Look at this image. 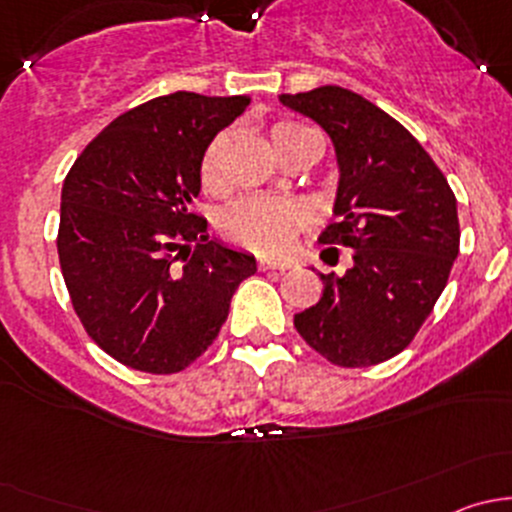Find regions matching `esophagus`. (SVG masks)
Instances as JSON below:
<instances>
[{
    "label": "esophagus",
    "mask_w": 512,
    "mask_h": 512,
    "mask_svg": "<svg viewBox=\"0 0 512 512\" xmlns=\"http://www.w3.org/2000/svg\"><path fill=\"white\" fill-rule=\"evenodd\" d=\"M257 267H260L262 272H265V270L285 272V270H289V267H292V262H289V260H272V257H260V260H257Z\"/></svg>",
    "instance_id": "1"
}]
</instances>
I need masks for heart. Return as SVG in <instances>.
<instances>
[{
  "label": "heart",
  "instance_id": "obj_1",
  "mask_svg": "<svg viewBox=\"0 0 512 512\" xmlns=\"http://www.w3.org/2000/svg\"><path fill=\"white\" fill-rule=\"evenodd\" d=\"M309 136H317L309 126L299 121H275L270 126L272 146L280 156H285L292 146ZM218 153L220 138H215L205 148L200 160V178L203 185L213 188L218 180ZM304 225V210L292 200H272V198H240L230 203L220 215V232L227 242L245 250L255 252H280L285 250L299 227Z\"/></svg>",
  "mask_w": 512,
  "mask_h": 512
}]
</instances>
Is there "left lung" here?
Instances as JSON below:
<instances>
[{"mask_svg": "<svg viewBox=\"0 0 512 512\" xmlns=\"http://www.w3.org/2000/svg\"><path fill=\"white\" fill-rule=\"evenodd\" d=\"M280 101L332 138L337 220L319 240L352 247L344 275L319 272L322 299L294 327L332 364H381L414 342L446 287L461 245L456 195L421 143L364 96L319 86Z\"/></svg>", "mask_w": 512, "mask_h": 512, "instance_id": "obj_1", "label": "left lung"}]
</instances>
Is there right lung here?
Instances as JSON below:
<instances>
[{
  "mask_svg": "<svg viewBox=\"0 0 512 512\" xmlns=\"http://www.w3.org/2000/svg\"><path fill=\"white\" fill-rule=\"evenodd\" d=\"M250 96H158L108 123L61 190L56 250L76 317L123 366L178 374L218 337L255 257L190 213L200 160ZM194 252H189V245Z\"/></svg>",
  "mask_w": 512,
  "mask_h": 512,
  "instance_id": "1",
  "label": "right lung"
}]
</instances>
